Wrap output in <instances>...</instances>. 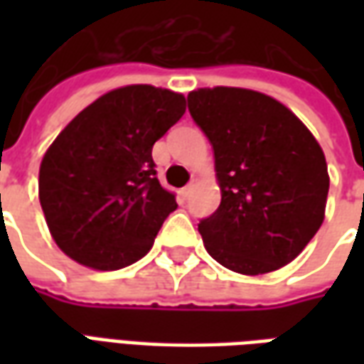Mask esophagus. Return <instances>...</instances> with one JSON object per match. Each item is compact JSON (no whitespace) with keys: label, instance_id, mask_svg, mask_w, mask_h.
Wrapping results in <instances>:
<instances>
[{"label":"esophagus","instance_id":"esophagus-1","mask_svg":"<svg viewBox=\"0 0 364 364\" xmlns=\"http://www.w3.org/2000/svg\"><path fill=\"white\" fill-rule=\"evenodd\" d=\"M195 187H197V179H193V181H191L189 185H187V187H183L181 195H183V198H185V200H187V198H191V195H193V191H195Z\"/></svg>","mask_w":364,"mask_h":364}]
</instances>
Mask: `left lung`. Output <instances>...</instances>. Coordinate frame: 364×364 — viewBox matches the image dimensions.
I'll return each instance as SVG.
<instances>
[{
	"label": "left lung",
	"instance_id": "left-lung-1",
	"mask_svg": "<svg viewBox=\"0 0 364 364\" xmlns=\"http://www.w3.org/2000/svg\"><path fill=\"white\" fill-rule=\"evenodd\" d=\"M189 112L214 150L222 200L198 222L206 252L242 274L287 265L323 222L326 156L282 103L240 87L197 90Z\"/></svg>",
	"mask_w": 364,
	"mask_h": 364
}]
</instances>
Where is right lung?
I'll list each match as a JSON object with an SVG mask.
<instances>
[{"label": "right lung", "instance_id": "add662e5", "mask_svg": "<svg viewBox=\"0 0 364 364\" xmlns=\"http://www.w3.org/2000/svg\"><path fill=\"white\" fill-rule=\"evenodd\" d=\"M185 112V97L151 85L112 90L46 150L38 198L54 242L85 267L114 271L150 252L177 208L151 148Z\"/></svg>", "mask_w": 364, "mask_h": 364}]
</instances>
